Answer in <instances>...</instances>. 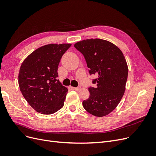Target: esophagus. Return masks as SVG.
<instances>
[{"instance_id":"esophagus-1","label":"esophagus","mask_w":156,"mask_h":156,"mask_svg":"<svg viewBox=\"0 0 156 156\" xmlns=\"http://www.w3.org/2000/svg\"><path fill=\"white\" fill-rule=\"evenodd\" d=\"M81 88V87H73V89L75 90H79Z\"/></svg>"}]
</instances>
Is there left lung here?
<instances>
[{
    "mask_svg": "<svg viewBox=\"0 0 156 156\" xmlns=\"http://www.w3.org/2000/svg\"><path fill=\"white\" fill-rule=\"evenodd\" d=\"M84 56L90 75L96 74L88 88L90 97L83 106L91 115H107L119 105L125 92L128 68L121 50L111 42L101 39H87L74 45Z\"/></svg>",
    "mask_w": 156,
    "mask_h": 156,
    "instance_id": "8db88e82",
    "label": "left lung"
}]
</instances>
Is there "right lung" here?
<instances>
[{
    "label": "right lung",
    "mask_w": 156,
    "mask_h": 156,
    "mask_svg": "<svg viewBox=\"0 0 156 156\" xmlns=\"http://www.w3.org/2000/svg\"><path fill=\"white\" fill-rule=\"evenodd\" d=\"M72 44H48L37 49L23 61L19 86L29 104L37 112L51 115L64 106L68 88L57 79L62 55Z\"/></svg>",
    "instance_id": "obj_1"
}]
</instances>
